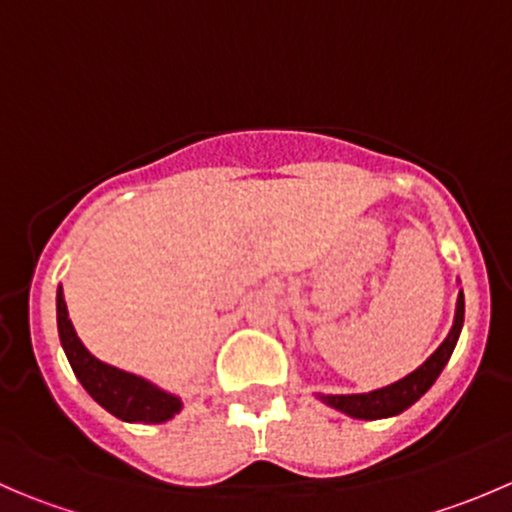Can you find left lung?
Wrapping results in <instances>:
<instances>
[{
  "mask_svg": "<svg viewBox=\"0 0 512 512\" xmlns=\"http://www.w3.org/2000/svg\"><path fill=\"white\" fill-rule=\"evenodd\" d=\"M463 314H466V302H463V292L458 294L456 302V319H453V327L448 332V337L443 339L441 347L436 349L416 371H411L404 379L394 381V384L384 386V389L369 391V394H317L332 409L342 411V414L361 418V421H376V418H389L399 416L401 411H406L409 406H414L423 394L433 386V381L441 376L443 366L451 359L453 349H456L458 337H461L463 329Z\"/></svg>",
  "mask_w": 512,
  "mask_h": 512,
  "instance_id": "1",
  "label": "left lung"
}]
</instances>
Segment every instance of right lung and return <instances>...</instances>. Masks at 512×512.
<instances>
[{
    "label": "right lung",
    "instance_id": "obj_1",
    "mask_svg": "<svg viewBox=\"0 0 512 512\" xmlns=\"http://www.w3.org/2000/svg\"><path fill=\"white\" fill-rule=\"evenodd\" d=\"M56 324H59L61 347H64L76 379L108 414L128 423H163L183 409L178 396L158 389L156 384L141 379V376L103 364L81 344L69 319L61 285L56 289Z\"/></svg>",
    "mask_w": 512,
    "mask_h": 512
}]
</instances>
